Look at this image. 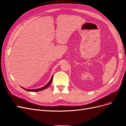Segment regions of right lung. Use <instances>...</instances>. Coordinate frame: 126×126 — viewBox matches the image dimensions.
<instances>
[{
  "label": "right lung",
  "instance_id": "1",
  "mask_svg": "<svg viewBox=\"0 0 126 126\" xmlns=\"http://www.w3.org/2000/svg\"><path fill=\"white\" fill-rule=\"evenodd\" d=\"M52 78H53V75H52V77H51V79H50V80L49 81V82L47 83V84L46 85H45L44 87H42V88H39V89H27L24 88H22V87H21V88H23L24 89H25V90H27V91H33V92H34V91H41V90H44V89H46L49 86V85H50V83H51V82H52Z\"/></svg>",
  "mask_w": 126,
  "mask_h": 126
}]
</instances>
